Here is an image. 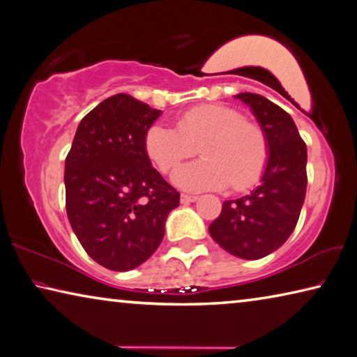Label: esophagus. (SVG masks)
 Returning a JSON list of instances; mask_svg holds the SVG:
<instances>
[{
	"label": "esophagus",
	"mask_w": 357,
	"mask_h": 357,
	"mask_svg": "<svg viewBox=\"0 0 357 357\" xmlns=\"http://www.w3.org/2000/svg\"><path fill=\"white\" fill-rule=\"evenodd\" d=\"M199 197L195 196V195H182L180 196V202L182 204H191V202H196Z\"/></svg>",
	"instance_id": "esophagus-1"
}]
</instances>
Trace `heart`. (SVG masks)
<instances>
[{
	"mask_svg": "<svg viewBox=\"0 0 357 357\" xmlns=\"http://www.w3.org/2000/svg\"><path fill=\"white\" fill-rule=\"evenodd\" d=\"M178 128L153 123L145 132V150L161 172L188 160L201 146L204 160L182 166L172 180L185 190L245 191L261 178L268 142L261 126L226 104H202L178 116Z\"/></svg>",
	"mask_w": 357,
	"mask_h": 357,
	"instance_id": "obj_1",
	"label": "heart"
}]
</instances>
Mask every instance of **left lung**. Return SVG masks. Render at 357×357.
<instances>
[{
  "label": "left lung",
  "instance_id": "1",
  "mask_svg": "<svg viewBox=\"0 0 357 357\" xmlns=\"http://www.w3.org/2000/svg\"><path fill=\"white\" fill-rule=\"evenodd\" d=\"M268 142L261 183L247 196L225 201L208 232L221 248L242 259H261L288 241L307 190V145L288 112L256 93H238Z\"/></svg>",
  "mask_w": 357,
  "mask_h": 357
}]
</instances>
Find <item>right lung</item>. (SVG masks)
<instances>
[{"label": "right lung", "instance_id": "1", "mask_svg": "<svg viewBox=\"0 0 357 357\" xmlns=\"http://www.w3.org/2000/svg\"><path fill=\"white\" fill-rule=\"evenodd\" d=\"M161 110L119 93L86 114L64 161L69 223L90 258L126 272L165 237L180 192L151 166L145 132Z\"/></svg>", "mask_w": 357, "mask_h": 357}]
</instances>
